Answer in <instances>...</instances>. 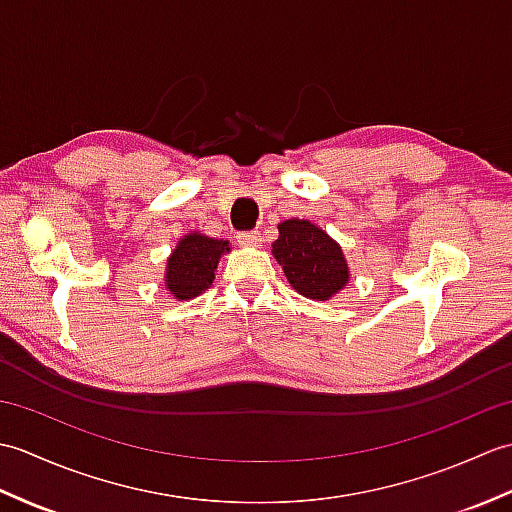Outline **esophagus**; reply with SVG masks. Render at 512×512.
Masks as SVG:
<instances>
[{
	"instance_id": "esophagus-1",
	"label": "esophagus",
	"mask_w": 512,
	"mask_h": 512,
	"mask_svg": "<svg viewBox=\"0 0 512 512\" xmlns=\"http://www.w3.org/2000/svg\"><path fill=\"white\" fill-rule=\"evenodd\" d=\"M237 242L242 246H259V244H262V233H259V231H242V233H237Z\"/></svg>"
}]
</instances>
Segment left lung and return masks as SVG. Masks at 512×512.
I'll return each instance as SVG.
<instances>
[{
    "label": "left lung",
    "mask_w": 512,
    "mask_h": 512,
    "mask_svg": "<svg viewBox=\"0 0 512 512\" xmlns=\"http://www.w3.org/2000/svg\"><path fill=\"white\" fill-rule=\"evenodd\" d=\"M273 255L292 288L308 299H330L350 279L341 246L308 220L281 222Z\"/></svg>",
    "instance_id": "obj_1"
}]
</instances>
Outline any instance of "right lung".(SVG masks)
Segmentation results:
<instances>
[{
  "label": "right lung",
  "mask_w": 512,
  "mask_h": 512,
  "mask_svg": "<svg viewBox=\"0 0 512 512\" xmlns=\"http://www.w3.org/2000/svg\"><path fill=\"white\" fill-rule=\"evenodd\" d=\"M228 242L211 239L202 233H191L167 259V288L176 299H193L213 284L215 268L222 253H228Z\"/></svg>",
  "instance_id": "obj_1"
}]
</instances>
